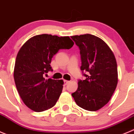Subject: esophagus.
Wrapping results in <instances>:
<instances>
[{"mask_svg": "<svg viewBox=\"0 0 134 134\" xmlns=\"http://www.w3.org/2000/svg\"><path fill=\"white\" fill-rule=\"evenodd\" d=\"M69 81H68V80H64V85L66 86L67 84H69Z\"/></svg>", "mask_w": 134, "mask_h": 134, "instance_id": "obj_1", "label": "esophagus"}]
</instances>
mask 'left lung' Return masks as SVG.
Listing matches in <instances>:
<instances>
[{
  "instance_id": "1",
  "label": "left lung",
  "mask_w": 134,
  "mask_h": 134,
  "mask_svg": "<svg viewBox=\"0 0 134 134\" xmlns=\"http://www.w3.org/2000/svg\"><path fill=\"white\" fill-rule=\"evenodd\" d=\"M71 37L80 50V69L86 77L79 80L77 90L71 95L81 108L97 111L109 102L116 89V59L108 45L99 37L90 34Z\"/></svg>"
}]
</instances>
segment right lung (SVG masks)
Segmentation results:
<instances>
[{
    "mask_svg": "<svg viewBox=\"0 0 134 134\" xmlns=\"http://www.w3.org/2000/svg\"><path fill=\"white\" fill-rule=\"evenodd\" d=\"M74 42L69 37L43 34L27 41L18 52L14 77L23 103L36 112L54 107L63 90L62 80L44 78L49 71L52 58L62 49H70Z\"/></svg>",
    "mask_w": 134,
    "mask_h": 134,
    "instance_id": "right-lung-1",
    "label": "right lung"
}]
</instances>
